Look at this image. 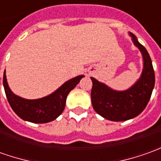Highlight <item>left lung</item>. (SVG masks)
<instances>
[{
    "label": "left lung",
    "mask_w": 161,
    "mask_h": 161,
    "mask_svg": "<svg viewBox=\"0 0 161 161\" xmlns=\"http://www.w3.org/2000/svg\"><path fill=\"white\" fill-rule=\"evenodd\" d=\"M129 34L143 56L144 66L139 79L129 89L116 91L94 77H91L92 81L91 92L92 107L99 115L113 122L127 121L143 112L148 104L155 84L153 67L149 53L135 35L131 32Z\"/></svg>",
    "instance_id": "obj_1"
}]
</instances>
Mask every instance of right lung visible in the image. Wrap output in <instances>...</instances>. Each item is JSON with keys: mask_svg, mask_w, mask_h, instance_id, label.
I'll return each mask as SVG.
<instances>
[{"mask_svg": "<svg viewBox=\"0 0 161 161\" xmlns=\"http://www.w3.org/2000/svg\"><path fill=\"white\" fill-rule=\"evenodd\" d=\"M84 76L80 75L73 77L53 93L37 99H24L15 94L8 85L6 71L3 74V86L8 103L21 119L33 123H47L55 120L63 112L67 96Z\"/></svg>", "mask_w": 161, "mask_h": 161, "instance_id": "obj_1", "label": "right lung"}]
</instances>
